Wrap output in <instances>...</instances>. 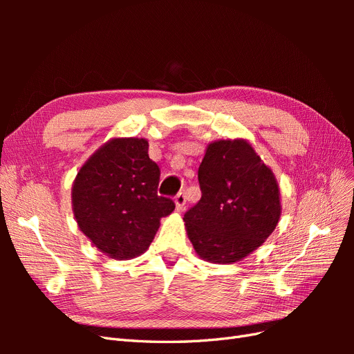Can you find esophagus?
<instances>
[{
	"label": "esophagus",
	"mask_w": 354,
	"mask_h": 354,
	"mask_svg": "<svg viewBox=\"0 0 354 354\" xmlns=\"http://www.w3.org/2000/svg\"><path fill=\"white\" fill-rule=\"evenodd\" d=\"M176 202V209L177 211H183L185 209V203H186V196H185V192H178L174 198Z\"/></svg>",
	"instance_id": "1"
}]
</instances>
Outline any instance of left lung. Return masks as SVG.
Wrapping results in <instances>:
<instances>
[{
    "label": "left lung",
    "mask_w": 354,
    "mask_h": 354,
    "mask_svg": "<svg viewBox=\"0 0 354 354\" xmlns=\"http://www.w3.org/2000/svg\"><path fill=\"white\" fill-rule=\"evenodd\" d=\"M198 180L202 196L183 220L201 259L239 261L270 236L281 217L279 187L248 142L208 145Z\"/></svg>",
    "instance_id": "left-lung-1"
}]
</instances>
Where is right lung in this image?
Returning <instances> with one entry per match:
<instances>
[{
	"label": "right lung",
	"mask_w": 354,
	"mask_h": 354,
	"mask_svg": "<svg viewBox=\"0 0 354 354\" xmlns=\"http://www.w3.org/2000/svg\"><path fill=\"white\" fill-rule=\"evenodd\" d=\"M145 138H113L82 165L73 181L72 207L81 232L111 259L145 252L159 220L174 211L159 196L160 169Z\"/></svg>",
	"instance_id": "obj_1"
}]
</instances>
